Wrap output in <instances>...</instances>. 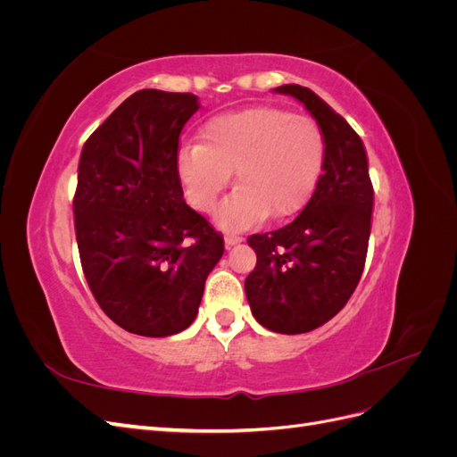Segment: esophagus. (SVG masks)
Returning a JSON list of instances; mask_svg holds the SVG:
<instances>
[{"label":"esophagus","instance_id":"esophagus-1","mask_svg":"<svg viewBox=\"0 0 457 457\" xmlns=\"http://www.w3.org/2000/svg\"><path fill=\"white\" fill-rule=\"evenodd\" d=\"M244 238L240 237V234H232V232H227L225 234V245L227 247H230V245H234V244H240Z\"/></svg>","mask_w":457,"mask_h":457}]
</instances>
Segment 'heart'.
I'll return each mask as SVG.
<instances>
[{"instance_id": "heart-1", "label": "heart", "mask_w": 457, "mask_h": 457, "mask_svg": "<svg viewBox=\"0 0 457 457\" xmlns=\"http://www.w3.org/2000/svg\"><path fill=\"white\" fill-rule=\"evenodd\" d=\"M324 133L309 116L278 106H252L217 114L202 128V143L177 154V175L188 204L212 213L234 171L237 190L217 212L225 230H242L267 215L303 210L324 163Z\"/></svg>"}]
</instances>
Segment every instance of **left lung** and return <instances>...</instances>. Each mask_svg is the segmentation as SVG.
<instances>
[{
	"label": "left lung",
	"mask_w": 457,
	"mask_h": 457,
	"mask_svg": "<svg viewBox=\"0 0 457 457\" xmlns=\"http://www.w3.org/2000/svg\"><path fill=\"white\" fill-rule=\"evenodd\" d=\"M305 104L324 133V163L292 223L247 238L257 265L245 278L255 320L276 334H305L331 320L361 280L371 230L373 187L366 148L347 120L309 87L274 89Z\"/></svg>",
	"instance_id": "1"
}]
</instances>
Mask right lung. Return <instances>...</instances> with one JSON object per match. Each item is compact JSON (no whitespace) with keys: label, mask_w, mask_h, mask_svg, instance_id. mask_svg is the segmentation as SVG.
<instances>
[{"label":"right lung","mask_w":457,"mask_h":457,"mask_svg":"<svg viewBox=\"0 0 457 457\" xmlns=\"http://www.w3.org/2000/svg\"><path fill=\"white\" fill-rule=\"evenodd\" d=\"M200 108L192 93L141 89L81 148L74 227L81 269L110 320L168 337L198 314L223 234L183 200L179 137Z\"/></svg>","instance_id":"obj_1"}]
</instances>
